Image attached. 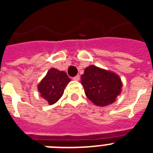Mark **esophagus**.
<instances>
[{
    "label": "esophagus",
    "instance_id": "1",
    "mask_svg": "<svg viewBox=\"0 0 153 153\" xmlns=\"http://www.w3.org/2000/svg\"><path fill=\"white\" fill-rule=\"evenodd\" d=\"M74 80H76V81L79 80V75H76V76H74Z\"/></svg>",
    "mask_w": 153,
    "mask_h": 153
}]
</instances>
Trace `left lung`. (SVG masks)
Segmentation results:
<instances>
[{
	"instance_id": "1",
	"label": "left lung",
	"mask_w": 153,
	"mask_h": 153,
	"mask_svg": "<svg viewBox=\"0 0 153 153\" xmlns=\"http://www.w3.org/2000/svg\"><path fill=\"white\" fill-rule=\"evenodd\" d=\"M85 94L93 103L106 106L113 103L122 91L123 83L117 74L90 65L81 76Z\"/></svg>"
}]
</instances>
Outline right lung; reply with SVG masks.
Returning <instances> with one entry per match:
<instances>
[{"mask_svg": "<svg viewBox=\"0 0 153 153\" xmlns=\"http://www.w3.org/2000/svg\"><path fill=\"white\" fill-rule=\"evenodd\" d=\"M70 80L64 71L51 68L37 85V89L41 97L46 100L49 105H53L61 98L64 89Z\"/></svg>", "mask_w": 153, "mask_h": 153, "instance_id": "obj_1", "label": "right lung"}]
</instances>
